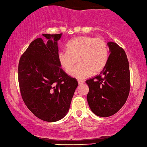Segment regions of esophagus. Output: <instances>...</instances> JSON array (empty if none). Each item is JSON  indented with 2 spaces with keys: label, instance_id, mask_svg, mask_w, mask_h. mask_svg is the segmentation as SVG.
<instances>
[{
  "label": "esophagus",
  "instance_id": "obj_1",
  "mask_svg": "<svg viewBox=\"0 0 147 147\" xmlns=\"http://www.w3.org/2000/svg\"><path fill=\"white\" fill-rule=\"evenodd\" d=\"M78 82L79 84H82L84 83V80H78Z\"/></svg>",
  "mask_w": 147,
  "mask_h": 147
}]
</instances>
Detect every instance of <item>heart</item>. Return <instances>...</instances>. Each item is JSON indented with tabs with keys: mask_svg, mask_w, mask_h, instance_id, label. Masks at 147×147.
<instances>
[{
	"mask_svg": "<svg viewBox=\"0 0 147 147\" xmlns=\"http://www.w3.org/2000/svg\"><path fill=\"white\" fill-rule=\"evenodd\" d=\"M67 51L58 52V61L64 71L69 73L78 60L79 64L71 69L70 74L78 80L90 77L93 73L101 72L108 61L109 48L101 38L77 36L67 44Z\"/></svg>",
	"mask_w": 147,
	"mask_h": 147,
	"instance_id": "1",
	"label": "heart"
}]
</instances>
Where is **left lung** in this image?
Returning a JSON list of instances; mask_svg holds the SVG:
<instances>
[{"instance_id":"8db88e82","label":"left lung","mask_w":147,"mask_h":147,"mask_svg":"<svg viewBox=\"0 0 147 147\" xmlns=\"http://www.w3.org/2000/svg\"><path fill=\"white\" fill-rule=\"evenodd\" d=\"M110 55L99 75L86 81L89 86L87 101L95 115L109 117L122 108L130 89L129 62L125 51L113 42L107 43Z\"/></svg>"}]
</instances>
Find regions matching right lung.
<instances>
[{"label":"right lung","mask_w":147,"mask_h":147,"mask_svg":"<svg viewBox=\"0 0 147 147\" xmlns=\"http://www.w3.org/2000/svg\"><path fill=\"white\" fill-rule=\"evenodd\" d=\"M29 44L18 66V80L25 104L34 116L56 122L68 113L78 82L63 71L58 61L61 34H43Z\"/></svg>","instance_id":"1"}]
</instances>
